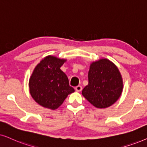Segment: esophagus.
Wrapping results in <instances>:
<instances>
[{
  "instance_id": "obj_1",
  "label": "esophagus",
  "mask_w": 147,
  "mask_h": 147,
  "mask_svg": "<svg viewBox=\"0 0 147 147\" xmlns=\"http://www.w3.org/2000/svg\"><path fill=\"white\" fill-rule=\"evenodd\" d=\"M75 90H76V91H77V92H80V91H81V90H82V87H81V86H80V85L77 86V87H75Z\"/></svg>"
}]
</instances>
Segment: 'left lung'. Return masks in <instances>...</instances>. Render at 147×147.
I'll use <instances>...</instances> for the list:
<instances>
[{
    "label": "left lung",
    "mask_w": 147,
    "mask_h": 147,
    "mask_svg": "<svg viewBox=\"0 0 147 147\" xmlns=\"http://www.w3.org/2000/svg\"><path fill=\"white\" fill-rule=\"evenodd\" d=\"M88 80L89 84L83 89L82 95L97 108L111 106L122 95V75L116 64L107 58L91 62Z\"/></svg>",
    "instance_id": "1"
}]
</instances>
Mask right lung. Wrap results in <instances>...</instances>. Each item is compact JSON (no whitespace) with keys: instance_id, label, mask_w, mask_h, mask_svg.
I'll use <instances>...</instances> for the list:
<instances>
[{"instance_id":"1","label":"right lung","mask_w":147,"mask_h":147,"mask_svg":"<svg viewBox=\"0 0 147 147\" xmlns=\"http://www.w3.org/2000/svg\"><path fill=\"white\" fill-rule=\"evenodd\" d=\"M66 59L49 55L35 67L29 81V93L41 106L57 109L75 89L69 85L67 76L60 69Z\"/></svg>"}]
</instances>
